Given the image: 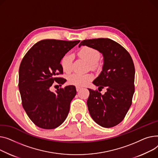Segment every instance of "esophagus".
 <instances>
[{
    "instance_id": "1",
    "label": "esophagus",
    "mask_w": 158,
    "mask_h": 158,
    "mask_svg": "<svg viewBox=\"0 0 158 158\" xmlns=\"http://www.w3.org/2000/svg\"><path fill=\"white\" fill-rule=\"evenodd\" d=\"M76 89H77V92H79L81 89V87H76Z\"/></svg>"
}]
</instances>
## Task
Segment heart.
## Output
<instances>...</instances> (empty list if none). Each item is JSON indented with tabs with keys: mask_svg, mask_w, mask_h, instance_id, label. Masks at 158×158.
Masks as SVG:
<instances>
[{
	"mask_svg": "<svg viewBox=\"0 0 158 158\" xmlns=\"http://www.w3.org/2000/svg\"><path fill=\"white\" fill-rule=\"evenodd\" d=\"M78 55L86 60L89 64L91 68L96 69L99 66L98 60L100 59V53L96 48L88 46H83L78 50ZM72 55L69 53L64 55L61 59V66L64 71L69 73L72 70ZM93 76L91 74L73 73L68 78L69 82L77 86H83L90 81Z\"/></svg>",
	"mask_w": 158,
	"mask_h": 158,
	"instance_id": "b5f03b06",
	"label": "heart"
}]
</instances>
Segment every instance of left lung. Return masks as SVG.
I'll use <instances>...</instances> for the list:
<instances>
[{
	"mask_svg": "<svg viewBox=\"0 0 158 158\" xmlns=\"http://www.w3.org/2000/svg\"><path fill=\"white\" fill-rule=\"evenodd\" d=\"M81 46L96 48L104 58L103 69L93 83L98 90L106 87L107 91L102 95L88 89L89 114L102 127L115 126L124 119L132 103L135 75L132 58L123 46L108 38L83 40L78 47Z\"/></svg>",
	"mask_w": 158,
	"mask_h": 158,
	"instance_id": "left-lung-1",
	"label": "left lung"
}]
</instances>
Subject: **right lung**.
<instances>
[{"label":"right lung","instance_id":"right-lung-1","mask_svg":"<svg viewBox=\"0 0 158 158\" xmlns=\"http://www.w3.org/2000/svg\"><path fill=\"white\" fill-rule=\"evenodd\" d=\"M78 41L44 40L35 44L23 58L19 68V87L26 114L34 124L52 129L61 125L69 112L70 103L77 94L74 85L50 90L54 81L60 86L66 79L60 61Z\"/></svg>","mask_w":158,"mask_h":158}]
</instances>
